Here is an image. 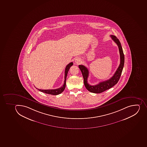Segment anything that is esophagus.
<instances>
[{
  "mask_svg": "<svg viewBox=\"0 0 147 147\" xmlns=\"http://www.w3.org/2000/svg\"><path fill=\"white\" fill-rule=\"evenodd\" d=\"M81 62H82V60H81V59L79 58V57H77L74 60V62L77 65H79V64H80Z\"/></svg>",
  "mask_w": 147,
  "mask_h": 147,
  "instance_id": "1",
  "label": "esophagus"
}]
</instances>
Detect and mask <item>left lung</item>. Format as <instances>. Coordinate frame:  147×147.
I'll return each instance as SVG.
<instances>
[{
	"label": "left lung",
	"mask_w": 147,
	"mask_h": 147,
	"mask_svg": "<svg viewBox=\"0 0 147 147\" xmlns=\"http://www.w3.org/2000/svg\"><path fill=\"white\" fill-rule=\"evenodd\" d=\"M111 36L112 39L118 46L120 58L119 65L111 78L105 81L100 82L98 84L96 85H90L88 82V78L89 74L88 69L86 67H85L84 65H79V67L82 71V74L83 76L84 84L86 88H87V90L89 91L90 92L94 93H101L102 92H104L105 91L113 87L116 84L117 82H119V80L120 79V76L121 75L122 71L124 67V61H125V57H124L122 48L119 40L115 36L111 35Z\"/></svg>",
	"instance_id": "8db88e82"
}]
</instances>
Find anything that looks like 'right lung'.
<instances>
[{
  "mask_svg": "<svg viewBox=\"0 0 147 147\" xmlns=\"http://www.w3.org/2000/svg\"><path fill=\"white\" fill-rule=\"evenodd\" d=\"M73 65V63L71 62L69 64H68L67 65V67L65 68V81H64V83L63 85L61 87H60L59 88L55 89V90H40V89H38L40 91L43 92L45 93L48 94H53V95H57V94H60L64 90L66 86V79H67V75L68 72L69 71L70 68L71 67V65Z\"/></svg>",
  "mask_w": 147,
  "mask_h": 147,
  "instance_id": "right-lung-1",
  "label": "right lung"
}]
</instances>
